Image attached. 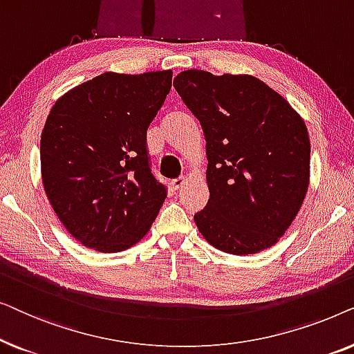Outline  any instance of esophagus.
<instances>
[{"label": "esophagus", "mask_w": 354, "mask_h": 354, "mask_svg": "<svg viewBox=\"0 0 354 354\" xmlns=\"http://www.w3.org/2000/svg\"><path fill=\"white\" fill-rule=\"evenodd\" d=\"M187 178L185 177H178V178H174V180L171 182V187L174 188V190H178V188L183 187V183H185Z\"/></svg>", "instance_id": "34e87169"}]
</instances>
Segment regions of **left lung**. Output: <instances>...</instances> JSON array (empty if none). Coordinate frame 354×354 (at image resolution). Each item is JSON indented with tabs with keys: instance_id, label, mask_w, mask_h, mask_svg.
I'll return each mask as SVG.
<instances>
[{
	"instance_id": "left-lung-1",
	"label": "left lung",
	"mask_w": 354,
	"mask_h": 354,
	"mask_svg": "<svg viewBox=\"0 0 354 354\" xmlns=\"http://www.w3.org/2000/svg\"><path fill=\"white\" fill-rule=\"evenodd\" d=\"M174 88L206 137L209 200L193 216L203 236L236 256L275 245L306 196V125L251 75L190 69L174 79Z\"/></svg>"
}]
</instances>
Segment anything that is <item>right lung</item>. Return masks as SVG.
Masks as SVG:
<instances>
[{
	"label": "right lung",
	"instance_id": "add662e5",
	"mask_svg": "<svg viewBox=\"0 0 354 354\" xmlns=\"http://www.w3.org/2000/svg\"><path fill=\"white\" fill-rule=\"evenodd\" d=\"M171 85V71L104 72L53 106L40 142L43 187L82 245L124 251L156 219L167 187L151 171L147 130Z\"/></svg>",
	"mask_w": 354,
	"mask_h": 354
}]
</instances>
